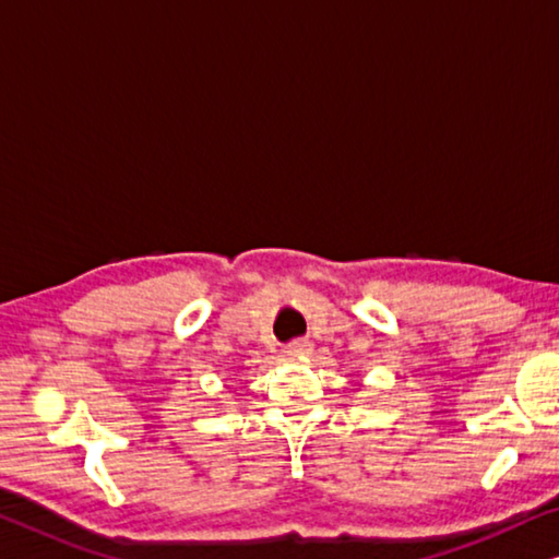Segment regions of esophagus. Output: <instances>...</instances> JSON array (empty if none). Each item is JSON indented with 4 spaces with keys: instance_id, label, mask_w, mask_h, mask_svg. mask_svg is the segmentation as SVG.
I'll list each match as a JSON object with an SVG mask.
<instances>
[{
    "instance_id": "esophagus-1",
    "label": "esophagus",
    "mask_w": 559,
    "mask_h": 559,
    "mask_svg": "<svg viewBox=\"0 0 559 559\" xmlns=\"http://www.w3.org/2000/svg\"><path fill=\"white\" fill-rule=\"evenodd\" d=\"M285 352H287V357H292V359H302V357L309 355V352H312V345H309L307 340H295V342H289Z\"/></svg>"
}]
</instances>
